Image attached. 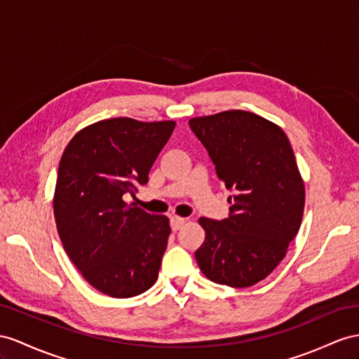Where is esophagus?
<instances>
[{
	"label": "esophagus",
	"instance_id": "esophagus-1",
	"mask_svg": "<svg viewBox=\"0 0 359 359\" xmlns=\"http://www.w3.org/2000/svg\"><path fill=\"white\" fill-rule=\"evenodd\" d=\"M183 224H185V218L176 217V215L170 218V226H171V229H172V232H177Z\"/></svg>",
	"mask_w": 359,
	"mask_h": 359
}]
</instances>
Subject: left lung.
Segmentation results:
<instances>
[{
    "mask_svg": "<svg viewBox=\"0 0 359 359\" xmlns=\"http://www.w3.org/2000/svg\"><path fill=\"white\" fill-rule=\"evenodd\" d=\"M229 196V217L200 218L206 238L196 252L208 279L233 288L258 283L296 238L305 187L287 135L267 119L227 110L189 119Z\"/></svg>",
    "mask_w": 359,
    "mask_h": 359,
    "instance_id": "1",
    "label": "left lung"
}]
</instances>
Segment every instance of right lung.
I'll return each mask as SVG.
<instances>
[{
  "instance_id": "add662e5",
  "label": "right lung",
  "mask_w": 359,
  "mask_h": 359,
  "mask_svg": "<svg viewBox=\"0 0 359 359\" xmlns=\"http://www.w3.org/2000/svg\"><path fill=\"white\" fill-rule=\"evenodd\" d=\"M176 127L112 118L80 130L59 163L54 218L63 249L83 278L106 296L142 294L158 279L170 219L124 198L149 172Z\"/></svg>"
}]
</instances>
